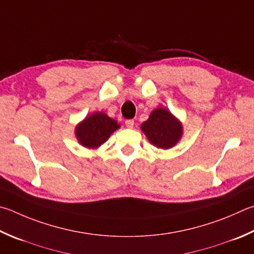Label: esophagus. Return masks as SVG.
Segmentation results:
<instances>
[{
    "instance_id": "34e87169",
    "label": "esophagus",
    "mask_w": 254,
    "mask_h": 254,
    "mask_svg": "<svg viewBox=\"0 0 254 254\" xmlns=\"http://www.w3.org/2000/svg\"><path fill=\"white\" fill-rule=\"evenodd\" d=\"M126 126H127L128 128H132L133 127H134V121H133V120H127V121H126Z\"/></svg>"
}]
</instances>
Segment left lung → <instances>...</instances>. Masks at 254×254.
<instances>
[{
	"mask_svg": "<svg viewBox=\"0 0 254 254\" xmlns=\"http://www.w3.org/2000/svg\"><path fill=\"white\" fill-rule=\"evenodd\" d=\"M141 131L158 149H171L181 140L183 126L180 120L165 108H156L149 119L141 124Z\"/></svg>",
	"mask_w": 254,
	"mask_h": 254,
	"instance_id": "1",
	"label": "left lung"
}]
</instances>
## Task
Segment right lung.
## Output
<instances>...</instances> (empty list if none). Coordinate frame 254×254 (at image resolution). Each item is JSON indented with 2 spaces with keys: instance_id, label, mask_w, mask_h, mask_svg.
I'll return each instance as SVG.
<instances>
[{
  "instance_id": "right-lung-1",
  "label": "right lung",
  "mask_w": 254,
  "mask_h": 254,
  "mask_svg": "<svg viewBox=\"0 0 254 254\" xmlns=\"http://www.w3.org/2000/svg\"><path fill=\"white\" fill-rule=\"evenodd\" d=\"M120 127L118 121L104 112H94L76 124L74 134L82 146L95 150L107 142Z\"/></svg>"
}]
</instances>
